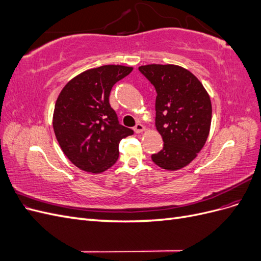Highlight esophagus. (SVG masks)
<instances>
[{"mask_svg": "<svg viewBox=\"0 0 261 261\" xmlns=\"http://www.w3.org/2000/svg\"><path fill=\"white\" fill-rule=\"evenodd\" d=\"M134 130H135V133H137V134L143 133L145 130V126L143 124L137 123L135 126H134Z\"/></svg>", "mask_w": 261, "mask_h": 261, "instance_id": "1", "label": "esophagus"}]
</instances>
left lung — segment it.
Masks as SVG:
<instances>
[{"mask_svg": "<svg viewBox=\"0 0 261 261\" xmlns=\"http://www.w3.org/2000/svg\"><path fill=\"white\" fill-rule=\"evenodd\" d=\"M138 69L155 88V127L164 143L151 159L164 170H179L207 141L212 116L209 94L198 78L180 66L149 64Z\"/></svg>", "mask_w": 261, "mask_h": 261, "instance_id": "1", "label": "left lung"}]
</instances>
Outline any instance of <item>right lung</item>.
<instances>
[{
    "label": "right lung",
    "mask_w": 261,
    "mask_h": 261,
    "mask_svg": "<svg viewBox=\"0 0 261 261\" xmlns=\"http://www.w3.org/2000/svg\"><path fill=\"white\" fill-rule=\"evenodd\" d=\"M133 67L103 65L85 70L59 94L53 113L55 137L77 168L89 173L110 169L118 159V144L134 132L118 123L110 106L112 87Z\"/></svg>",
    "instance_id": "obj_1"
}]
</instances>
